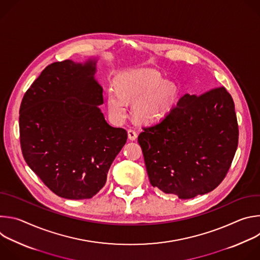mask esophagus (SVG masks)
Here are the masks:
<instances>
[{
    "label": "esophagus",
    "instance_id": "esophagus-1",
    "mask_svg": "<svg viewBox=\"0 0 260 260\" xmlns=\"http://www.w3.org/2000/svg\"><path fill=\"white\" fill-rule=\"evenodd\" d=\"M127 136H128V139H129L131 141H135V140L137 139V137H138V134H137V132L134 131V129H128V131H127Z\"/></svg>",
    "mask_w": 260,
    "mask_h": 260
}]
</instances>
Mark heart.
Returning a JSON list of instances; mask_svg holds the SVG:
<instances>
[{
  "label": "heart",
  "instance_id": "heart-1",
  "mask_svg": "<svg viewBox=\"0 0 260 260\" xmlns=\"http://www.w3.org/2000/svg\"><path fill=\"white\" fill-rule=\"evenodd\" d=\"M175 90L165 84L159 74L148 69H135L117 79V88L110 87L107 92L109 114L116 121L127 115V102L134 105L135 117L142 122H154L162 118L172 107Z\"/></svg>",
  "mask_w": 260,
  "mask_h": 260
}]
</instances>
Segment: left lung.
I'll list each match as a JSON object with an SVG mask.
<instances>
[{"instance_id": "8db88e82", "label": "left lung", "mask_w": 260, "mask_h": 260, "mask_svg": "<svg viewBox=\"0 0 260 260\" xmlns=\"http://www.w3.org/2000/svg\"><path fill=\"white\" fill-rule=\"evenodd\" d=\"M239 141L235 104L224 87L184 94L138 137L153 187L181 200L214 190L226 176Z\"/></svg>"}]
</instances>
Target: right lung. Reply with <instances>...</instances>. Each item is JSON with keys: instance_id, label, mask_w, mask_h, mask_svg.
<instances>
[{"instance_id": "1", "label": "right lung", "mask_w": 260, "mask_h": 260, "mask_svg": "<svg viewBox=\"0 0 260 260\" xmlns=\"http://www.w3.org/2000/svg\"><path fill=\"white\" fill-rule=\"evenodd\" d=\"M98 58L46 67L26 90L19 110L21 150L30 170L56 196L91 199L126 143L123 128L107 123L99 106Z\"/></svg>"}]
</instances>
